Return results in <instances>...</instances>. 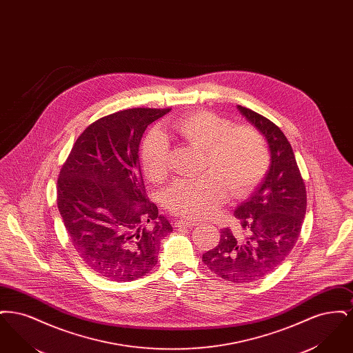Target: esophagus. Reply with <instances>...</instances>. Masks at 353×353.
Segmentation results:
<instances>
[{
	"label": "esophagus",
	"mask_w": 353,
	"mask_h": 353,
	"mask_svg": "<svg viewBox=\"0 0 353 353\" xmlns=\"http://www.w3.org/2000/svg\"><path fill=\"white\" fill-rule=\"evenodd\" d=\"M199 223L194 222V221H189V219H177L174 222V226L176 228H193V226H197Z\"/></svg>",
	"instance_id": "esophagus-1"
}]
</instances>
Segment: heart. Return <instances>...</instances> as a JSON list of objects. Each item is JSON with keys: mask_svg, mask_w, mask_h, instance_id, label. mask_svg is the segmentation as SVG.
I'll use <instances>...</instances> for the list:
<instances>
[{"mask_svg": "<svg viewBox=\"0 0 353 353\" xmlns=\"http://www.w3.org/2000/svg\"><path fill=\"white\" fill-rule=\"evenodd\" d=\"M169 130L185 143L203 150L196 180H179L169 186L165 203L169 212L190 219L212 216L229 193L242 197L259 184L269 168L265 139L250 125H233L217 114L201 111L170 123ZM141 165L153 183L167 179L169 144L160 131H152L141 147Z\"/></svg>", "mask_w": 353, "mask_h": 353, "instance_id": "b5f03b06", "label": "heart"}]
</instances>
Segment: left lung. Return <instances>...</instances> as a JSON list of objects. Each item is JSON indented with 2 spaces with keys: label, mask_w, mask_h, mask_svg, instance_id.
Here are the masks:
<instances>
[{
  "label": "left lung",
  "mask_w": 353,
  "mask_h": 353,
  "mask_svg": "<svg viewBox=\"0 0 353 353\" xmlns=\"http://www.w3.org/2000/svg\"><path fill=\"white\" fill-rule=\"evenodd\" d=\"M242 117L265 136L269 170L252 196L234 212L241 228L221 230L219 245L202 262L230 283H252L279 268L294 249L307 208L305 186L285 134L269 119L236 105Z\"/></svg>",
  "instance_id": "8db88e82"
}]
</instances>
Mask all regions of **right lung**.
I'll use <instances>...</instances> for the list:
<instances>
[{"mask_svg":"<svg viewBox=\"0 0 353 353\" xmlns=\"http://www.w3.org/2000/svg\"><path fill=\"white\" fill-rule=\"evenodd\" d=\"M170 108H130L98 119L77 139L59 172L57 203L70 241L87 268L130 282L157 263L173 229L145 196L139 145Z\"/></svg>","mask_w":353,"mask_h":353,"instance_id":"obj_1","label":"right lung"}]
</instances>
